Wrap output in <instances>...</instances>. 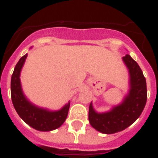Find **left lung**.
<instances>
[{
  "label": "left lung",
  "instance_id": "8db88e82",
  "mask_svg": "<svg viewBox=\"0 0 158 158\" xmlns=\"http://www.w3.org/2000/svg\"><path fill=\"white\" fill-rule=\"evenodd\" d=\"M130 74V90L123 102L106 113H97L90 102L88 118L91 127L106 134L127 129L139 118L147 100L146 81L142 69L130 55L123 58Z\"/></svg>",
  "mask_w": 158,
  "mask_h": 158
}]
</instances>
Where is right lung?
I'll return each mask as SVG.
<instances>
[{
  "mask_svg": "<svg viewBox=\"0 0 158 158\" xmlns=\"http://www.w3.org/2000/svg\"><path fill=\"white\" fill-rule=\"evenodd\" d=\"M28 55L22 56L16 64L11 78V98L16 111L30 127L40 131H51L59 128L65 122L70 102L57 111L40 108L27 99L22 91L20 75Z\"/></svg>",
  "mask_w": 158,
  "mask_h": 158,
  "instance_id": "obj_1",
  "label": "right lung"
}]
</instances>
